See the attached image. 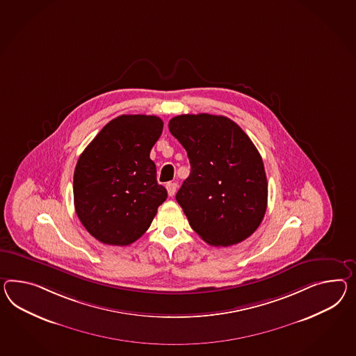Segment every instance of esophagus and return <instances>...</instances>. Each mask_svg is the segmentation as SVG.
<instances>
[{"label": "esophagus", "mask_w": 356, "mask_h": 356, "mask_svg": "<svg viewBox=\"0 0 356 356\" xmlns=\"http://www.w3.org/2000/svg\"><path fill=\"white\" fill-rule=\"evenodd\" d=\"M177 187H178V184H177V183H166V190H168L169 196H174V195H175V192H177Z\"/></svg>", "instance_id": "esophagus-1"}]
</instances>
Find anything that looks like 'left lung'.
Instances as JSON below:
<instances>
[{
    "instance_id": "left-lung-1",
    "label": "left lung",
    "mask_w": 356,
    "mask_h": 356,
    "mask_svg": "<svg viewBox=\"0 0 356 356\" xmlns=\"http://www.w3.org/2000/svg\"><path fill=\"white\" fill-rule=\"evenodd\" d=\"M169 130L191 164L175 199L192 229L210 245L248 238L267 208L264 161L250 138L232 120L209 113L175 116Z\"/></svg>"
}]
</instances>
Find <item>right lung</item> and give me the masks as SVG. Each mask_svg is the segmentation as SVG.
<instances>
[{"label":"right lung","mask_w":356,"mask_h":356,"mask_svg":"<svg viewBox=\"0 0 356 356\" xmlns=\"http://www.w3.org/2000/svg\"><path fill=\"white\" fill-rule=\"evenodd\" d=\"M157 116L121 115L83 149L73 174L77 217L107 245L134 243L146 232L168 192L149 152L163 133Z\"/></svg>","instance_id":"1"}]
</instances>
